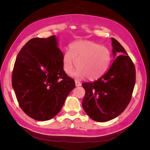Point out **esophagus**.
Segmentation results:
<instances>
[{
    "mask_svg": "<svg viewBox=\"0 0 150 150\" xmlns=\"http://www.w3.org/2000/svg\"><path fill=\"white\" fill-rule=\"evenodd\" d=\"M75 84H76V86H81V83L78 81H75Z\"/></svg>",
    "mask_w": 150,
    "mask_h": 150,
    "instance_id": "obj_1",
    "label": "esophagus"
}]
</instances>
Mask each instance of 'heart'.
<instances>
[{"label": "heart", "mask_w": 150, "mask_h": 150, "mask_svg": "<svg viewBox=\"0 0 150 150\" xmlns=\"http://www.w3.org/2000/svg\"><path fill=\"white\" fill-rule=\"evenodd\" d=\"M112 59L110 50L100 44L89 40H81L70 45L62 57L63 69L67 75L74 74L76 79L86 77L90 80L100 78L107 71Z\"/></svg>", "instance_id": "heart-1"}]
</instances>
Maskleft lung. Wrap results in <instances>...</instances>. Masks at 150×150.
I'll use <instances>...</instances> for the list:
<instances>
[{
    "label": "left lung",
    "mask_w": 150,
    "mask_h": 150,
    "mask_svg": "<svg viewBox=\"0 0 150 150\" xmlns=\"http://www.w3.org/2000/svg\"><path fill=\"white\" fill-rule=\"evenodd\" d=\"M113 56H117L105 74L94 83H83V108L92 120L106 122L119 116L128 105L136 81L133 62L124 47L112 38Z\"/></svg>",
    "instance_id": "obj_1"
}]
</instances>
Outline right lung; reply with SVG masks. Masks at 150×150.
<instances>
[{
  "label": "right lung",
  "mask_w": 150,
  "mask_h": 150,
  "mask_svg": "<svg viewBox=\"0 0 150 150\" xmlns=\"http://www.w3.org/2000/svg\"><path fill=\"white\" fill-rule=\"evenodd\" d=\"M62 57L55 35L31 39L18 54L12 85L19 106L31 118H53L75 88L74 80L63 69Z\"/></svg>",
  "instance_id": "obj_1"
}]
</instances>
